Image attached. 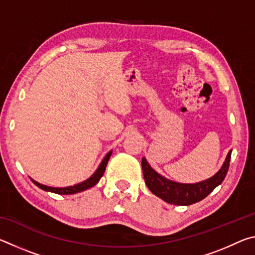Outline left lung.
<instances>
[{
	"label": "left lung",
	"mask_w": 255,
	"mask_h": 255,
	"mask_svg": "<svg viewBox=\"0 0 255 255\" xmlns=\"http://www.w3.org/2000/svg\"><path fill=\"white\" fill-rule=\"evenodd\" d=\"M231 154L232 150L228 152L225 162L217 173L211 176L210 179L198 183H179L164 178L163 175L153 170L146 158L143 157L141 158V167H143L145 183L155 196L166 201L167 204L178 206L196 204L208 196L225 179L228 167H230Z\"/></svg>",
	"instance_id": "left-lung-1"
}]
</instances>
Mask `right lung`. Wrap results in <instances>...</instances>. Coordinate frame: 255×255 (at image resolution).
Returning <instances> with one entry per match:
<instances>
[{
    "label": "right lung",
    "mask_w": 255,
    "mask_h": 255,
    "mask_svg": "<svg viewBox=\"0 0 255 255\" xmlns=\"http://www.w3.org/2000/svg\"><path fill=\"white\" fill-rule=\"evenodd\" d=\"M111 154H112V150H110V152L106 155L105 158H103L102 162L100 163V165H99V167L97 169V171L94 172V173L90 176L88 180H85L81 183H77L75 185H72V187L53 188V187H47V185H45V184H40L39 182H37V181H34V180H32V182L36 184L38 188L45 190V191L58 193V195H73V193L84 191V190L92 188L93 185H96L99 182V180L101 179V176L103 175V173H105L107 164H108V161H109Z\"/></svg>",
    "instance_id": "right-lung-1"
}]
</instances>
